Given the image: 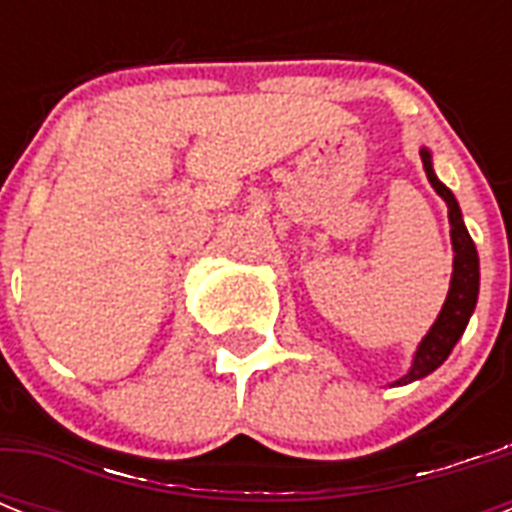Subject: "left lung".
I'll use <instances>...</instances> for the list:
<instances>
[{
	"label": "left lung",
	"mask_w": 512,
	"mask_h": 512,
	"mask_svg": "<svg viewBox=\"0 0 512 512\" xmlns=\"http://www.w3.org/2000/svg\"><path fill=\"white\" fill-rule=\"evenodd\" d=\"M422 167H425V175H428L433 191L446 201V209H449V225H452V281H449V295L444 300V308L438 313V319L433 321V327L428 329V335L422 337L417 350L412 356V366L406 369L404 377H398L396 382H390V388H398V385H409L414 380H422L428 377L430 372H436L438 366L444 364L452 348L457 345V340L462 337L465 327H468L470 316L476 311L478 303V284H481V268H478V252L476 244L470 239L468 228H465V220H462V209L454 199V193L446 188L441 180L433 172V156L425 146L420 148Z\"/></svg>",
	"instance_id": "1"
}]
</instances>
